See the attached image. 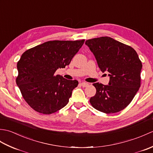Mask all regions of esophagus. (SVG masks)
I'll return each instance as SVG.
<instances>
[{"instance_id": "obj_1", "label": "esophagus", "mask_w": 153, "mask_h": 153, "mask_svg": "<svg viewBox=\"0 0 153 153\" xmlns=\"http://www.w3.org/2000/svg\"><path fill=\"white\" fill-rule=\"evenodd\" d=\"M81 85H82V86L83 87H87V86L89 85V83H86V82H83V83H81Z\"/></svg>"}]
</instances>
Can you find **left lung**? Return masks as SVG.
<instances>
[{"instance_id": "obj_1", "label": "left lung", "mask_w": 153, "mask_h": 153, "mask_svg": "<svg viewBox=\"0 0 153 153\" xmlns=\"http://www.w3.org/2000/svg\"><path fill=\"white\" fill-rule=\"evenodd\" d=\"M85 44L95 55L102 72H109L108 85L95 83V95L89 102L106 114L118 112L129 105L141 86V61L130 46L109 37L88 39Z\"/></svg>"}]
</instances>
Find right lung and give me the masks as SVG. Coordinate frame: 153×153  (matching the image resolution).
<instances>
[{"instance_id":"obj_1","label":"right lung","mask_w":153,"mask_h":153,"mask_svg":"<svg viewBox=\"0 0 153 153\" xmlns=\"http://www.w3.org/2000/svg\"><path fill=\"white\" fill-rule=\"evenodd\" d=\"M84 41H50L22 54L17 63L16 82L31 108L43 114H51L68 103L78 82L55 75V71L70 64Z\"/></svg>"}]
</instances>
